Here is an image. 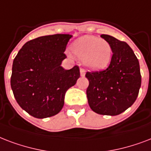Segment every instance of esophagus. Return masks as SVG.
I'll list each match as a JSON object with an SVG mask.
<instances>
[{
    "label": "esophagus",
    "instance_id": "1",
    "mask_svg": "<svg viewBox=\"0 0 151 151\" xmlns=\"http://www.w3.org/2000/svg\"><path fill=\"white\" fill-rule=\"evenodd\" d=\"M85 70L83 69V68H80V75H81V76H85Z\"/></svg>",
    "mask_w": 151,
    "mask_h": 151
}]
</instances>
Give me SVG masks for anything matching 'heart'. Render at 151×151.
<instances>
[{
    "mask_svg": "<svg viewBox=\"0 0 151 151\" xmlns=\"http://www.w3.org/2000/svg\"><path fill=\"white\" fill-rule=\"evenodd\" d=\"M72 50L77 57L83 58L86 67L94 71L107 67L113 57V48L108 41L94 36L78 38L72 43Z\"/></svg>",
    "mask_w": 151,
    "mask_h": 151,
    "instance_id": "1",
    "label": "heart"
}]
</instances>
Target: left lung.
<instances>
[{"instance_id": "left-lung-1", "label": "left lung", "mask_w": 151, "mask_h": 151, "mask_svg": "<svg viewBox=\"0 0 151 151\" xmlns=\"http://www.w3.org/2000/svg\"><path fill=\"white\" fill-rule=\"evenodd\" d=\"M101 37L113 48L109 67L102 71L87 72L88 104L101 115L116 116L132 106L141 86L139 63L132 48L108 35Z\"/></svg>"}]
</instances>
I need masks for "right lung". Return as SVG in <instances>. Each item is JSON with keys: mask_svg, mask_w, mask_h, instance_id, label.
<instances>
[{"mask_svg": "<svg viewBox=\"0 0 151 151\" xmlns=\"http://www.w3.org/2000/svg\"><path fill=\"white\" fill-rule=\"evenodd\" d=\"M71 35L57 34L26 42L12 64L11 87L17 103L35 118L50 117L61 110L65 93L80 76L79 66L60 65Z\"/></svg>", "mask_w": 151, "mask_h": 151, "instance_id": "add662e5", "label": "right lung"}]
</instances>
